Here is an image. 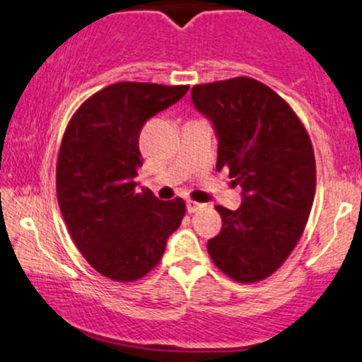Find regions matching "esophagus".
I'll return each mask as SVG.
<instances>
[{"label":"esophagus","instance_id":"34e87169","mask_svg":"<svg viewBox=\"0 0 362 362\" xmlns=\"http://www.w3.org/2000/svg\"><path fill=\"white\" fill-rule=\"evenodd\" d=\"M202 207H206V204L195 202V200H187V211H189V214H194V212L200 211Z\"/></svg>","mask_w":362,"mask_h":362}]
</instances>
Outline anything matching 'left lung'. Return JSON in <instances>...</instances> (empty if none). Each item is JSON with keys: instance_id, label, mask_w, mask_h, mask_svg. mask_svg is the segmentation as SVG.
Here are the masks:
<instances>
[{"instance_id": "left-lung-1", "label": "left lung", "mask_w": 362, "mask_h": 362, "mask_svg": "<svg viewBox=\"0 0 362 362\" xmlns=\"http://www.w3.org/2000/svg\"><path fill=\"white\" fill-rule=\"evenodd\" d=\"M195 110L214 124L216 168L243 189L238 211L217 206L223 229L207 251L239 283L264 280L297 246L315 195V155L305 126L263 82L234 77L192 87Z\"/></svg>"}]
</instances>
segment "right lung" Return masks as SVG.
Instances as JSON below:
<instances>
[{
  "label": "right lung",
  "instance_id": "right-lung-1",
  "mask_svg": "<svg viewBox=\"0 0 362 362\" xmlns=\"http://www.w3.org/2000/svg\"><path fill=\"white\" fill-rule=\"evenodd\" d=\"M189 86L116 82L90 95L65 128L57 158V200L87 263L115 281H136L162 259L185 202L136 190L139 132Z\"/></svg>",
  "mask_w": 362,
  "mask_h": 362
}]
</instances>
